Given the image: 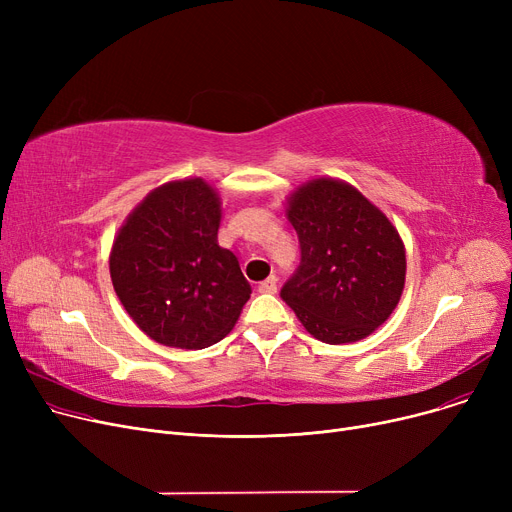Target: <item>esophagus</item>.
Segmentation results:
<instances>
[{"mask_svg":"<svg viewBox=\"0 0 512 512\" xmlns=\"http://www.w3.org/2000/svg\"><path fill=\"white\" fill-rule=\"evenodd\" d=\"M276 290H278V278H276V276L265 278V280L259 284V292H263V294H274Z\"/></svg>","mask_w":512,"mask_h":512,"instance_id":"34e87169","label":"esophagus"}]
</instances>
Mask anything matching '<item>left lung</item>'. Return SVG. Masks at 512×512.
I'll list each match as a JSON object with an SVG mask.
<instances>
[{
  "label": "left lung",
  "mask_w": 512,
  "mask_h": 512,
  "mask_svg": "<svg viewBox=\"0 0 512 512\" xmlns=\"http://www.w3.org/2000/svg\"><path fill=\"white\" fill-rule=\"evenodd\" d=\"M301 263L280 290L321 342L369 336L390 317L405 286V247L386 215L357 188L319 178L290 197Z\"/></svg>",
  "instance_id": "8db88e82"
}]
</instances>
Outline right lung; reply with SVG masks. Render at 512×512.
Masks as SVG:
<instances>
[{
    "instance_id": "1",
    "label": "right lung",
    "mask_w": 512,
    "mask_h": 512,
    "mask_svg": "<svg viewBox=\"0 0 512 512\" xmlns=\"http://www.w3.org/2000/svg\"><path fill=\"white\" fill-rule=\"evenodd\" d=\"M220 199L201 178L168 182L130 213L110 257L128 315L159 344L220 342L251 297L238 259L218 245Z\"/></svg>"
}]
</instances>
